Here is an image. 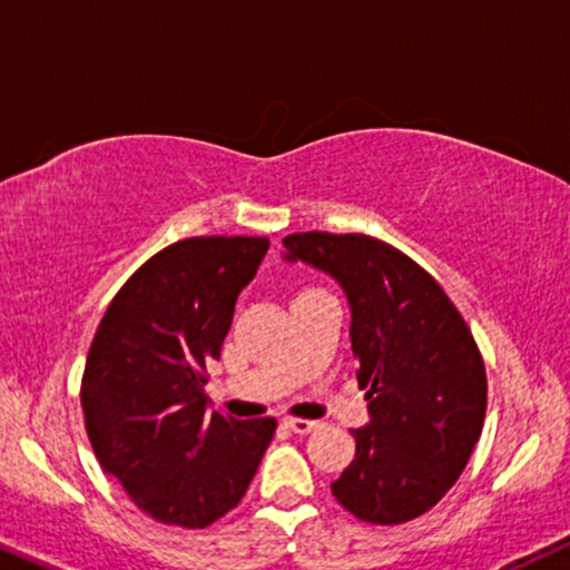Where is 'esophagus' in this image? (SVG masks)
Instances as JSON below:
<instances>
[{"label": "esophagus", "instance_id": "1", "mask_svg": "<svg viewBox=\"0 0 570 570\" xmlns=\"http://www.w3.org/2000/svg\"><path fill=\"white\" fill-rule=\"evenodd\" d=\"M284 426L294 431V434H309V431L318 429V423L305 421V417H284Z\"/></svg>", "mask_w": 570, "mask_h": 570}]
</instances>
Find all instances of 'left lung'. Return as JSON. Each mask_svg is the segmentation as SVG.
<instances>
[{"instance_id":"left-lung-1","label":"left lung","mask_w":570,"mask_h":570,"mask_svg":"<svg viewBox=\"0 0 570 570\" xmlns=\"http://www.w3.org/2000/svg\"><path fill=\"white\" fill-rule=\"evenodd\" d=\"M284 261L342 286L368 423L331 492L360 521H413L450 492L481 436L487 371L442 286L365 234H292Z\"/></svg>"}]
</instances>
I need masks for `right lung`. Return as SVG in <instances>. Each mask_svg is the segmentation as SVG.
<instances>
[{"mask_svg": "<svg viewBox=\"0 0 570 570\" xmlns=\"http://www.w3.org/2000/svg\"><path fill=\"white\" fill-rule=\"evenodd\" d=\"M268 247L265 236L170 244L126 281L94 334L81 381L94 455L155 521H218L268 450L273 417L236 421L205 394L207 363Z\"/></svg>", "mask_w": 570, "mask_h": 570, "instance_id": "1", "label": "right lung"}]
</instances>
